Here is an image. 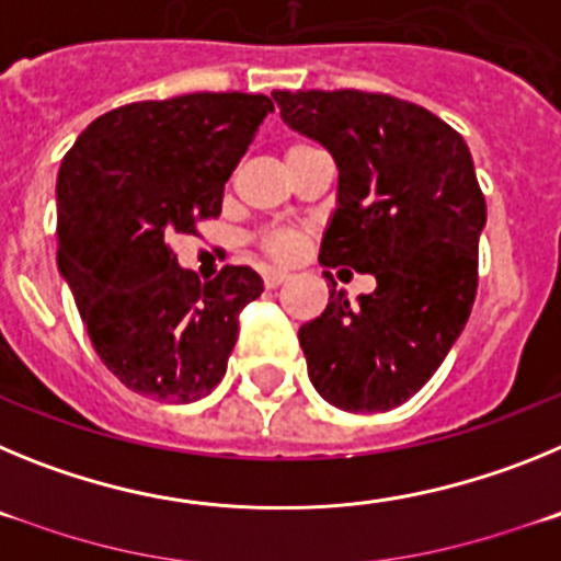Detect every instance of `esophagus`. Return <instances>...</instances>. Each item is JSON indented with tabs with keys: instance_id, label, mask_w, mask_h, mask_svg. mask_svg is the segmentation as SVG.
Masks as SVG:
<instances>
[{
	"instance_id": "1",
	"label": "esophagus",
	"mask_w": 561,
	"mask_h": 561,
	"mask_svg": "<svg viewBox=\"0 0 561 561\" xmlns=\"http://www.w3.org/2000/svg\"><path fill=\"white\" fill-rule=\"evenodd\" d=\"M289 280V275L280 270H264V286L266 289H277L280 284H286Z\"/></svg>"
}]
</instances>
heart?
Returning <instances> with one entry per match:
<instances>
[{
    "label": "heart",
    "mask_w": 561,
    "mask_h": 561,
    "mask_svg": "<svg viewBox=\"0 0 561 561\" xmlns=\"http://www.w3.org/2000/svg\"><path fill=\"white\" fill-rule=\"evenodd\" d=\"M304 148L311 146H291L289 151H286V157L295 151H304ZM304 247L306 238L297 230H270L261 236V250L270 257H275V261H295V257L304 252Z\"/></svg>",
    "instance_id": "b5f03b06"
}]
</instances>
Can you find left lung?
<instances>
[{
    "label": "left lung",
    "instance_id": "1",
    "mask_svg": "<svg viewBox=\"0 0 561 561\" xmlns=\"http://www.w3.org/2000/svg\"><path fill=\"white\" fill-rule=\"evenodd\" d=\"M272 98L340 168L320 264L376 277L356 304L331 289L323 314L300 329L309 379L334 408L385 413L427 385L472 311L485 225L472 153L453 126L393 95L277 89Z\"/></svg>",
    "mask_w": 561,
    "mask_h": 561
}]
</instances>
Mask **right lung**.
<instances>
[{
  "mask_svg": "<svg viewBox=\"0 0 561 561\" xmlns=\"http://www.w3.org/2000/svg\"><path fill=\"white\" fill-rule=\"evenodd\" d=\"M266 95L193 92L89 123L58 171V270L108 370L134 393L187 404L210 393L261 291L250 266L202 284L173 236L221 213L225 182L272 112Z\"/></svg>",
  "mask_w": 561,
  "mask_h": 561,
  "instance_id": "add662e5",
  "label": "right lung"
}]
</instances>
